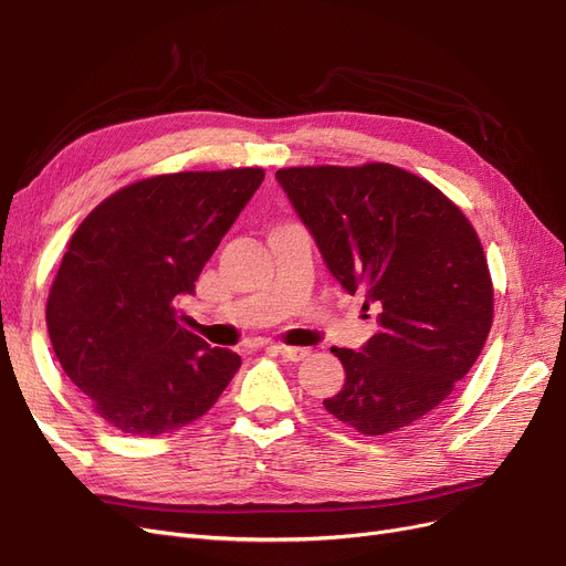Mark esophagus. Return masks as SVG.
Instances as JSON below:
<instances>
[{
	"instance_id": "34e87169",
	"label": "esophagus",
	"mask_w": 566,
	"mask_h": 566,
	"mask_svg": "<svg viewBox=\"0 0 566 566\" xmlns=\"http://www.w3.org/2000/svg\"><path fill=\"white\" fill-rule=\"evenodd\" d=\"M274 348H276V354H281L290 363H300V360H304L311 354L308 348H300V346H283V344H279Z\"/></svg>"
}]
</instances>
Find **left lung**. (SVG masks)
<instances>
[{
    "mask_svg": "<svg viewBox=\"0 0 566 566\" xmlns=\"http://www.w3.org/2000/svg\"><path fill=\"white\" fill-rule=\"evenodd\" d=\"M287 201L348 295L375 306L379 333L337 348L335 419L384 436L421 419L478 360L494 314L480 239L440 189L391 164L276 172Z\"/></svg>",
    "mask_w": 566,
    "mask_h": 566,
    "instance_id": "8db88e82",
    "label": "left lung"
}]
</instances>
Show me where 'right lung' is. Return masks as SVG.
<instances>
[{
  "mask_svg": "<svg viewBox=\"0 0 566 566\" xmlns=\"http://www.w3.org/2000/svg\"><path fill=\"white\" fill-rule=\"evenodd\" d=\"M262 168L172 172L112 193L74 231L49 292L57 360L93 412L157 438L201 419L241 367L178 323Z\"/></svg>",
  "mask_w": 566,
  "mask_h": 566,
  "instance_id": "1",
  "label": "right lung"
}]
</instances>
